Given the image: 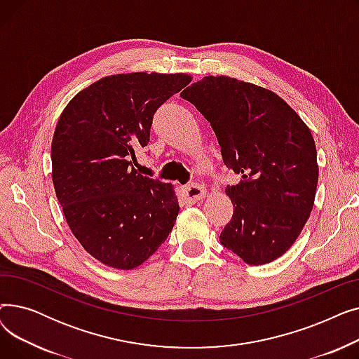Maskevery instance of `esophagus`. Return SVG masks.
Listing matches in <instances>:
<instances>
[{
	"instance_id": "esophagus-1",
	"label": "esophagus",
	"mask_w": 359,
	"mask_h": 359,
	"mask_svg": "<svg viewBox=\"0 0 359 359\" xmlns=\"http://www.w3.org/2000/svg\"><path fill=\"white\" fill-rule=\"evenodd\" d=\"M182 194H183V196H184V199L187 202L195 203V202H198V201L205 198L206 189L199 183H192L189 186H184L183 189H182Z\"/></svg>"
}]
</instances>
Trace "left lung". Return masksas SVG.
I'll return each instance as SVG.
<instances>
[{"label": "left lung", "mask_w": 359, "mask_h": 359, "mask_svg": "<svg viewBox=\"0 0 359 359\" xmlns=\"http://www.w3.org/2000/svg\"><path fill=\"white\" fill-rule=\"evenodd\" d=\"M208 121L224 164L243 180L225 187L234 214L224 248L248 265L284 255L310 218L318 164L314 138L276 93L227 75H206L180 93Z\"/></svg>", "instance_id": "1"}]
</instances>
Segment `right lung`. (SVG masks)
I'll use <instances>...</instances> for the list:
<instances>
[{"instance_id": "obj_1", "label": "right lung", "mask_w": 359, "mask_h": 359, "mask_svg": "<svg viewBox=\"0 0 359 359\" xmlns=\"http://www.w3.org/2000/svg\"><path fill=\"white\" fill-rule=\"evenodd\" d=\"M191 81L186 72L107 75L75 94L56 123V198L74 237L106 266L138 268L173 229L175 186L142 176L132 161L156 110Z\"/></svg>"}]
</instances>
